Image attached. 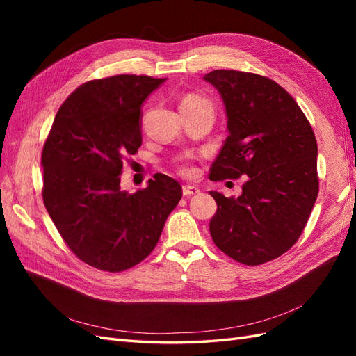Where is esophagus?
Segmentation results:
<instances>
[{
	"label": "esophagus",
	"mask_w": 356,
	"mask_h": 356,
	"mask_svg": "<svg viewBox=\"0 0 356 356\" xmlns=\"http://www.w3.org/2000/svg\"><path fill=\"white\" fill-rule=\"evenodd\" d=\"M199 193H200V190L197 187H195V186H184V187H182V195H184L186 197L199 195Z\"/></svg>",
	"instance_id": "esophagus-1"
}]
</instances>
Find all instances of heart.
I'll list each match as a JSON object with an SVG mask.
<instances>
[{
  "label": "heart",
  "mask_w": 356,
  "mask_h": 356,
  "mask_svg": "<svg viewBox=\"0 0 356 356\" xmlns=\"http://www.w3.org/2000/svg\"><path fill=\"white\" fill-rule=\"evenodd\" d=\"M182 104H207V105H209L207 101H203L202 98H199V96H187V98L182 101ZM182 172H184V174H188L190 172V169L188 168H186V166H182V169H181Z\"/></svg>",
  "instance_id": "b5f03b06"
}]
</instances>
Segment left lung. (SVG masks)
<instances>
[{
	"label": "left lung",
	"instance_id": "1",
	"mask_svg": "<svg viewBox=\"0 0 356 356\" xmlns=\"http://www.w3.org/2000/svg\"><path fill=\"white\" fill-rule=\"evenodd\" d=\"M203 80L221 95L229 132L209 178L248 177L239 197L209 191L218 207L212 241L248 266L275 260L297 242L318 197L315 134L293 96L270 79L215 70Z\"/></svg>",
	"mask_w": 356,
	"mask_h": 356
}]
</instances>
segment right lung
I'll list each match as a JSON object with an SVG mask.
<instances>
[{"label": "right lung", "mask_w": 356, "mask_h": 356, "mask_svg": "<svg viewBox=\"0 0 356 356\" xmlns=\"http://www.w3.org/2000/svg\"><path fill=\"white\" fill-rule=\"evenodd\" d=\"M166 79L114 75L75 89L42 148V200L70 250L86 264L123 272L147 258L182 197L156 174L144 190L120 187L127 156L143 144L141 108Z\"/></svg>", "instance_id": "add662e5"}]
</instances>
